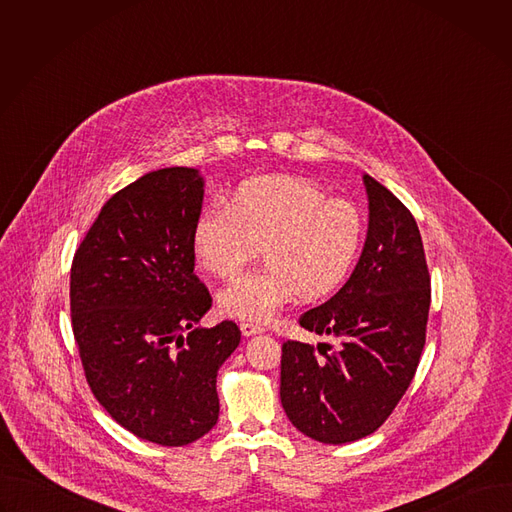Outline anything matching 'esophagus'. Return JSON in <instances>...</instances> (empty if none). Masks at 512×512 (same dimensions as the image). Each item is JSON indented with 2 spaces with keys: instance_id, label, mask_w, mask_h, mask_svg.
I'll return each instance as SVG.
<instances>
[{
  "instance_id": "1",
  "label": "esophagus",
  "mask_w": 512,
  "mask_h": 512,
  "mask_svg": "<svg viewBox=\"0 0 512 512\" xmlns=\"http://www.w3.org/2000/svg\"><path fill=\"white\" fill-rule=\"evenodd\" d=\"M241 332H243V336H253V334L263 332V326L253 324V322H241Z\"/></svg>"
}]
</instances>
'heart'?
Returning <instances> with one entry per match:
<instances>
[{
	"instance_id": "b5f03b06",
	"label": "heart",
	"mask_w": 512,
	"mask_h": 512,
	"mask_svg": "<svg viewBox=\"0 0 512 512\" xmlns=\"http://www.w3.org/2000/svg\"><path fill=\"white\" fill-rule=\"evenodd\" d=\"M362 241L364 216L352 200L296 176L243 182L229 202L206 204L192 231L196 261L221 279H235L261 245L267 265L218 296L223 314L249 322L271 320L296 294H328L352 269Z\"/></svg>"
}]
</instances>
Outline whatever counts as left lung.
I'll list each match as a JSON object with an SVG mask.
<instances>
[{"instance_id": "obj_1", "label": "left lung", "mask_w": 512, "mask_h": 512, "mask_svg": "<svg viewBox=\"0 0 512 512\" xmlns=\"http://www.w3.org/2000/svg\"><path fill=\"white\" fill-rule=\"evenodd\" d=\"M369 233L336 296L300 316V326L338 344L285 340L281 405L302 433L348 444L377 431L409 389L425 344L429 271L411 210L364 176Z\"/></svg>"}]
</instances>
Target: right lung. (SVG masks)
Returning a JSON list of instances; mask_svg holds the SVG:
<instances>
[{"instance_id":"add662e5","label":"right lung","mask_w":512,"mask_h":512,"mask_svg":"<svg viewBox=\"0 0 512 512\" xmlns=\"http://www.w3.org/2000/svg\"><path fill=\"white\" fill-rule=\"evenodd\" d=\"M202 186L192 168L131 182L105 202L70 267L72 334L95 399L160 446L214 427L216 371L241 342L233 320L196 326L212 306L194 273Z\"/></svg>"}]
</instances>
